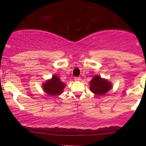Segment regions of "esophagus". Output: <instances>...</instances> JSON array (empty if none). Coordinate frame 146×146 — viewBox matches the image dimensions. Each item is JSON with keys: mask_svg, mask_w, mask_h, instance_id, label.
<instances>
[{"mask_svg": "<svg viewBox=\"0 0 146 146\" xmlns=\"http://www.w3.org/2000/svg\"><path fill=\"white\" fill-rule=\"evenodd\" d=\"M81 80V78H75V80H76V81H80V80Z\"/></svg>", "mask_w": 146, "mask_h": 146, "instance_id": "obj_1", "label": "esophagus"}]
</instances>
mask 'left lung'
Returning <instances> with one entry per match:
<instances>
[{"mask_svg":"<svg viewBox=\"0 0 146 146\" xmlns=\"http://www.w3.org/2000/svg\"><path fill=\"white\" fill-rule=\"evenodd\" d=\"M112 88V84L107 79L101 78L100 76H95L90 82V89L95 95H104Z\"/></svg>","mask_w":146,"mask_h":146,"instance_id":"left-lung-1","label":"left lung"}]
</instances>
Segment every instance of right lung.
<instances>
[{
    "instance_id": "1",
    "label": "right lung",
    "mask_w": 146,
    "mask_h": 146,
    "mask_svg": "<svg viewBox=\"0 0 146 146\" xmlns=\"http://www.w3.org/2000/svg\"><path fill=\"white\" fill-rule=\"evenodd\" d=\"M66 87V84L61 80L56 75H54L51 79L46 80L42 84V88L47 95L55 96L62 94Z\"/></svg>"
}]
</instances>
